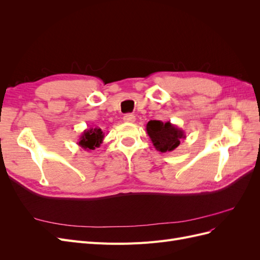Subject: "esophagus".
<instances>
[{"mask_svg":"<svg viewBox=\"0 0 260 260\" xmlns=\"http://www.w3.org/2000/svg\"><path fill=\"white\" fill-rule=\"evenodd\" d=\"M123 121L124 122H135L136 121V116L132 114H125L123 116Z\"/></svg>","mask_w":260,"mask_h":260,"instance_id":"obj_1","label":"esophagus"}]
</instances>
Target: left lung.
I'll list each match as a JSON object with an SVG mask.
<instances>
[{
    "label": "left lung",
    "instance_id": "obj_1",
    "mask_svg": "<svg viewBox=\"0 0 260 260\" xmlns=\"http://www.w3.org/2000/svg\"><path fill=\"white\" fill-rule=\"evenodd\" d=\"M146 132L154 147L161 153L174 151L180 145V141L186 138L184 131L170 121H148L146 124Z\"/></svg>",
    "mask_w": 260,
    "mask_h": 260
}]
</instances>
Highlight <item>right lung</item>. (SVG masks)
I'll return each instance as SVG.
<instances>
[{
  "label": "right lung",
  "instance_id": "add662e5",
  "mask_svg": "<svg viewBox=\"0 0 260 260\" xmlns=\"http://www.w3.org/2000/svg\"><path fill=\"white\" fill-rule=\"evenodd\" d=\"M103 140L104 133L101 128H90L83 131L77 144L85 149V151H94V149L100 147V145L103 143Z\"/></svg>",
  "mask_w": 260,
  "mask_h": 260
}]
</instances>
